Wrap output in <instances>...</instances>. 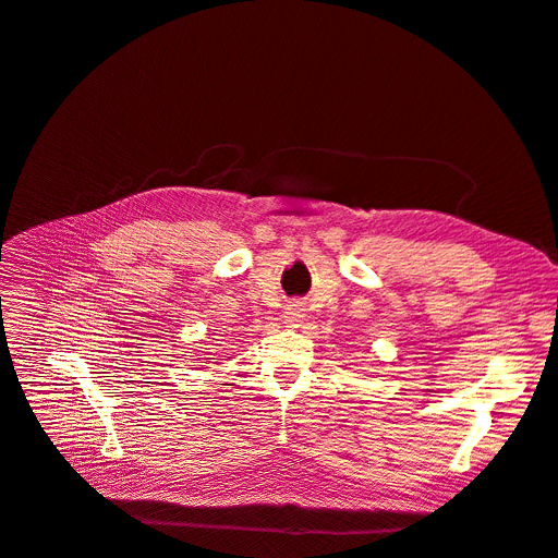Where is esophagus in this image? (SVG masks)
<instances>
[{
    "label": "esophagus",
    "instance_id": "obj_1",
    "mask_svg": "<svg viewBox=\"0 0 558 558\" xmlns=\"http://www.w3.org/2000/svg\"><path fill=\"white\" fill-rule=\"evenodd\" d=\"M283 317H286V325L288 327H300L302 320H304L302 304H288L286 311H283Z\"/></svg>",
    "mask_w": 558,
    "mask_h": 558
}]
</instances>
